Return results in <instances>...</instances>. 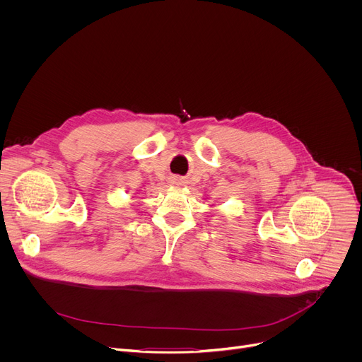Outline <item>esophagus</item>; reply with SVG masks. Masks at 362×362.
I'll list each match as a JSON object with an SVG mask.
<instances>
[{"instance_id": "1", "label": "esophagus", "mask_w": 362, "mask_h": 362, "mask_svg": "<svg viewBox=\"0 0 362 362\" xmlns=\"http://www.w3.org/2000/svg\"><path fill=\"white\" fill-rule=\"evenodd\" d=\"M170 183H172V185H182V179H179V177H173Z\"/></svg>"}]
</instances>
